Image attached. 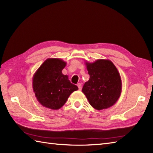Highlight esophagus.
<instances>
[{"mask_svg":"<svg viewBox=\"0 0 153 153\" xmlns=\"http://www.w3.org/2000/svg\"><path fill=\"white\" fill-rule=\"evenodd\" d=\"M77 87H78L79 91L82 90V84H81V83H77Z\"/></svg>","mask_w":153,"mask_h":153,"instance_id":"34e87169","label":"esophagus"}]
</instances>
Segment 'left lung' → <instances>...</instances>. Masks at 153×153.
<instances>
[{"instance_id":"8db88e82","label":"left lung","mask_w":153,"mask_h":153,"mask_svg":"<svg viewBox=\"0 0 153 153\" xmlns=\"http://www.w3.org/2000/svg\"><path fill=\"white\" fill-rule=\"evenodd\" d=\"M85 65L90 77L84 84L82 92L95 109L110 108L122 92L121 77L116 67L111 61L105 59L85 62Z\"/></svg>"}]
</instances>
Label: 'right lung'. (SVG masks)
Here are the masks:
<instances>
[{"instance_id":"1","label":"right lung","mask_w":153,"mask_h":153,"mask_svg":"<svg viewBox=\"0 0 153 153\" xmlns=\"http://www.w3.org/2000/svg\"><path fill=\"white\" fill-rule=\"evenodd\" d=\"M66 66V62L60 58H48L35 71L33 89L42 106L52 110L59 109L71 93L78 89L70 83L67 75L62 72Z\"/></svg>"}]
</instances>
